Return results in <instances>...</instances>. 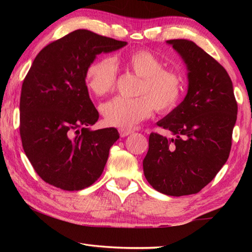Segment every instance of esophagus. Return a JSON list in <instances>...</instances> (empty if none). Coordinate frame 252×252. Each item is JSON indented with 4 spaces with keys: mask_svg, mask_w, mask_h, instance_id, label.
<instances>
[{
    "mask_svg": "<svg viewBox=\"0 0 252 252\" xmlns=\"http://www.w3.org/2000/svg\"><path fill=\"white\" fill-rule=\"evenodd\" d=\"M119 133H120L121 136H126L131 133H133V131L130 129H119Z\"/></svg>",
    "mask_w": 252,
    "mask_h": 252,
    "instance_id": "1",
    "label": "esophagus"
}]
</instances>
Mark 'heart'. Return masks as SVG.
<instances>
[{
  "label": "heart",
  "mask_w": 252,
  "mask_h": 252,
  "mask_svg": "<svg viewBox=\"0 0 252 252\" xmlns=\"http://www.w3.org/2000/svg\"><path fill=\"white\" fill-rule=\"evenodd\" d=\"M121 62L140 78L138 96H116L101 105V112L110 126L126 129L148 119L155 109L158 113H168L176 108L183 91V80L178 72L164 69L161 60L147 49L131 51ZM117 74L116 61L101 57L88 65L85 80L95 95L103 96L116 87Z\"/></svg>",
  "instance_id": "b5f03b06"
}]
</instances>
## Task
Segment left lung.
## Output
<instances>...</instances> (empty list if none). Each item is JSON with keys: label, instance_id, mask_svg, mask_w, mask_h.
I'll return each mask as SVG.
<instances>
[{"label": "left lung", "instance_id": "left-lung-1", "mask_svg": "<svg viewBox=\"0 0 252 252\" xmlns=\"http://www.w3.org/2000/svg\"><path fill=\"white\" fill-rule=\"evenodd\" d=\"M188 67L189 88L180 104L157 123L143 172L153 189L180 197L198 193L227 162L238 104L231 79L211 55L189 40H169Z\"/></svg>", "mask_w": 252, "mask_h": 252}]
</instances>
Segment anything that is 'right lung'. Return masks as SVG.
<instances>
[{"instance_id":"right-lung-1","label":"right lung","mask_w":252,"mask_h":252,"mask_svg":"<svg viewBox=\"0 0 252 252\" xmlns=\"http://www.w3.org/2000/svg\"><path fill=\"white\" fill-rule=\"evenodd\" d=\"M126 42L76 30L44 46L23 80L20 135L32 167L49 185L78 191L103 172L116 127L91 131L99 112L85 84L88 65Z\"/></svg>"}]
</instances>
